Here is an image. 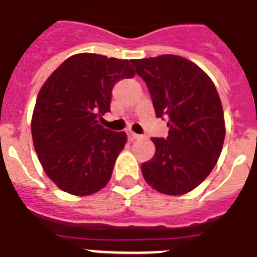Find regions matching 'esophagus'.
<instances>
[{
    "mask_svg": "<svg viewBox=\"0 0 257 257\" xmlns=\"http://www.w3.org/2000/svg\"><path fill=\"white\" fill-rule=\"evenodd\" d=\"M128 137H129V140H131V141H133V140L141 139L143 136H140V135H137V133H133V132H128Z\"/></svg>",
    "mask_w": 257,
    "mask_h": 257,
    "instance_id": "1",
    "label": "esophagus"
}]
</instances>
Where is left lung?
Segmentation results:
<instances>
[{
  "label": "left lung",
  "mask_w": 257,
  "mask_h": 257,
  "mask_svg": "<svg viewBox=\"0 0 257 257\" xmlns=\"http://www.w3.org/2000/svg\"><path fill=\"white\" fill-rule=\"evenodd\" d=\"M147 83L157 117L169 118L166 139L153 137L156 154L141 172L162 194L191 191L211 173L226 136L215 85L193 62L178 55L133 59Z\"/></svg>",
  "instance_id": "1"
}]
</instances>
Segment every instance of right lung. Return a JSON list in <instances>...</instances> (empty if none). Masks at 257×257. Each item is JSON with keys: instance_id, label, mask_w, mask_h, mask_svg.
Listing matches in <instances>:
<instances>
[{"instance_id": "right-lung-1", "label": "right lung", "mask_w": 257, "mask_h": 257, "mask_svg": "<svg viewBox=\"0 0 257 257\" xmlns=\"http://www.w3.org/2000/svg\"><path fill=\"white\" fill-rule=\"evenodd\" d=\"M135 76L126 59L76 54L50 75L37 97L31 135L43 170L72 195H91L110 179L125 132L97 124L109 112L113 85Z\"/></svg>"}]
</instances>
